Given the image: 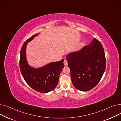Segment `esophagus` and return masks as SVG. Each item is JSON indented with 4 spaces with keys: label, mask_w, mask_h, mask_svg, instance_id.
Segmentation results:
<instances>
[{
    "label": "esophagus",
    "mask_w": 121,
    "mask_h": 121,
    "mask_svg": "<svg viewBox=\"0 0 121 121\" xmlns=\"http://www.w3.org/2000/svg\"><path fill=\"white\" fill-rule=\"evenodd\" d=\"M63 63H64V65H65V66L67 65H68V62H67V60H64Z\"/></svg>",
    "instance_id": "esophagus-1"
}]
</instances>
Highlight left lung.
Wrapping results in <instances>:
<instances>
[{"label": "left lung", "instance_id": "left-lung-1", "mask_svg": "<svg viewBox=\"0 0 121 121\" xmlns=\"http://www.w3.org/2000/svg\"><path fill=\"white\" fill-rule=\"evenodd\" d=\"M66 59L74 87L87 91L96 86L106 67V59L101 42L94 38L88 45L69 54Z\"/></svg>", "mask_w": 121, "mask_h": 121}]
</instances>
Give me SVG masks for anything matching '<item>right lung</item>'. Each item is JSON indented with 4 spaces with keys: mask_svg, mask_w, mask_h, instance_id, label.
<instances>
[{
    "mask_svg": "<svg viewBox=\"0 0 121 121\" xmlns=\"http://www.w3.org/2000/svg\"><path fill=\"white\" fill-rule=\"evenodd\" d=\"M38 34L34 35L24 42L20 51L19 67L27 83L35 91L45 93L51 91L57 86L60 75L65 65L63 59L49 63L39 68H33L28 65L26 56V46L28 42Z\"/></svg>",
    "mask_w": 121,
    "mask_h": 121,
    "instance_id": "add662e5",
    "label": "right lung"
}]
</instances>
